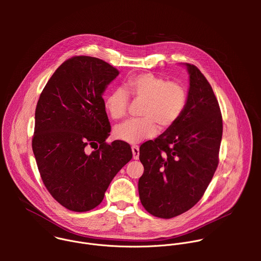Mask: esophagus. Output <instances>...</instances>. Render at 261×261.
I'll list each match as a JSON object with an SVG mask.
<instances>
[{
	"instance_id": "obj_1",
	"label": "esophagus",
	"mask_w": 261,
	"mask_h": 261,
	"mask_svg": "<svg viewBox=\"0 0 261 261\" xmlns=\"http://www.w3.org/2000/svg\"><path fill=\"white\" fill-rule=\"evenodd\" d=\"M132 154H133V159L138 160L139 159V146L138 145H132Z\"/></svg>"
}]
</instances>
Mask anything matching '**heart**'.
<instances>
[{"instance_id":"heart-1","label":"heart","mask_w":261,"mask_h":261,"mask_svg":"<svg viewBox=\"0 0 261 261\" xmlns=\"http://www.w3.org/2000/svg\"><path fill=\"white\" fill-rule=\"evenodd\" d=\"M129 96L142 101L140 119L128 120L115 127L114 135L117 139L138 143L153 137L161 129L171 127L182 114L187 102L185 88L175 82L156 76L151 73L139 74L127 80L124 89H115L105 99L107 114L115 120L125 117Z\"/></svg>"}]
</instances>
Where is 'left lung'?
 I'll use <instances>...</instances> for the list:
<instances>
[{"instance_id":"left-lung-1","label":"left lung","mask_w":261,"mask_h":261,"mask_svg":"<svg viewBox=\"0 0 261 261\" xmlns=\"http://www.w3.org/2000/svg\"><path fill=\"white\" fill-rule=\"evenodd\" d=\"M189 73L187 102L179 119L139 148L144 171L138 180L141 204L153 216L169 219L194 206L218 166L222 116L213 89L200 70Z\"/></svg>"}]
</instances>
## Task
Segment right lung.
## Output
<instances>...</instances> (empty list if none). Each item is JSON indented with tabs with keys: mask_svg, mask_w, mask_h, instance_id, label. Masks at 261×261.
<instances>
[{
	"mask_svg": "<svg viewBox=\"0 0 261 261\" xmlns=\"http://www.w3.org/2000/svg\"><path fill=\"white\" fill-rule=\"evenodd\" d=\"M119 73L100 59L73 57L56 70L37 103L36 162L48 192L70 211L99 205L110 181L132 159L127 142H105L110 124L102 96Z\"/></svg>",
	"mask_w": 261,
	"mask_h": 261,
	"instance_id": "obj_1",
	"label": "right lung"
}]
</instances>
